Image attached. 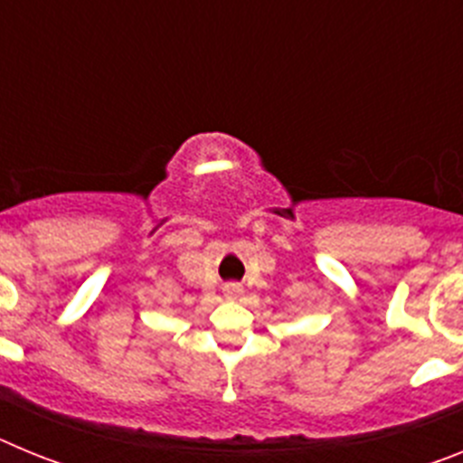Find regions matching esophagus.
I'll return each instance as SVG.
<instances>
[{"mask_svg": "<svg viewBox=\"0 0 463 463\" xmlns=\"http://www.w3.org/2000/svg\"><path fill=\"white\" fill-rule=\"evenodd\" d=\"M224 294H227L229 298H236L243 294V288H241L239 282H227V285H224Z\"/></svg>", "mask_w": 463, "mask_h": 463, "instance_id": "obj_1", "label": "esophagus"}]
</instances>
